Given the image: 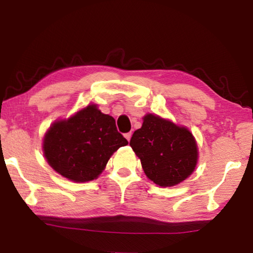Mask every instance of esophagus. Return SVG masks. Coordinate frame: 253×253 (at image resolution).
Instances as JSON below:
<instances>
[{"instance_id": "esophagus-1", "label": "esophagus", "mask_w": 253, "mask_h": 253, "mask_svg": "<svg viewBox=\"0 0 253 253\" xmlns=\"http://www.w3.org/2000/svg\"><path fill=\"white\" fill-rule=\"evenodd\" d=\"M125 137H126V139L128 140V142H129L130 138H131V132H127V134H125Z\"/></svg>"}]
</instances>
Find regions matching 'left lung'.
<instances>
[{"label": "left lung", "instance_id": "8db88e82", "mask_svg": "<svg viewBox=\"0 0 253 253\" xmlns=\"http://www.w3.org/2000/svg\"><path fill=\"white\" fill-rule=\"evenodd\" d=\"M129 145L142 162L146 176L162 187L183 182L195 169L198 145L192 132L157 115L144 117Z\"/></svg>", "mask_w": 253, "mask_h": 253}]
</instances>
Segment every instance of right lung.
I'll use <instances>...</instances> for the list:
<instances>
[{"label":"right lung","mask_w":253,"mask_h":253,"mask_svg":"<svg viewBox=\"0 0 253 253\" xmlns=\"http://www.w3.org/2000/svg\"><path fill=\"white\" fill-rule=\"evenodd\" d=\"M127 144L115 119L96 105H89L70 118L52 124L44 135L43 153L55 172L83 183L99 176L110 156Z\"/></svg>","instance_id":"1"}]
</instances>
